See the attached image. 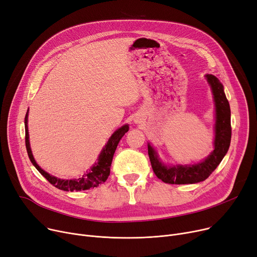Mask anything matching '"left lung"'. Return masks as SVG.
I'll return each instance as SVG.
<instances>
[{
    "label": "left lung",
    "instance_id": "1",
    "mask_svg": "<svg viewBox=\"0 0 257 257\" xmlns=\"http://www.w3.org/2000/svg\"><path fill=\"white\" fill-rule=\"evenodd\" d=\"M211 88L215 107V124L213 151L198 164L167 166L159 158L156 150L148 143V154L153 172L161 181L170 184H193L204 181L217 169L226 155L231 141L230 106L219 79L210 74L205 75Z\"/></svg>",
    "mask_w": 257,
    "mask_h": 257
}]
</instances>
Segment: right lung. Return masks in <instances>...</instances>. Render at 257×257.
<instances>
[{"label": "right lung", "instance_id": "obj_1", "mask_svg": "<svg viewBox=\"0 0 257 257\" xmlns=\"http://www.w3.org/2000/svg\"><path fill=\"white\" fill-rule=\"evenodd\" d=\"M129 130V125L126 124L121 126L117 130L113 132L112 136L108 140L107 144L104 146L102 149L97 163L94 164L89 172H86L82 177L78 179H60L55 176H52L49 173L44 171L40 168L33 157L30 142H29V132H28V111L25 116V131H26V148L27 152H28V156L31 160L32 165L37 169V171L43 175V176L55 187L59 188V190L65 191V192H73V191H85L89 190V188L97 187L99 184L105 182L110 174V166L112 163L113 154L115 152L116 147L118 145V142L120 139L125 136V133Z\"/></svg>", "mask_w": 257, "mask_h": 257}]
</instances>
